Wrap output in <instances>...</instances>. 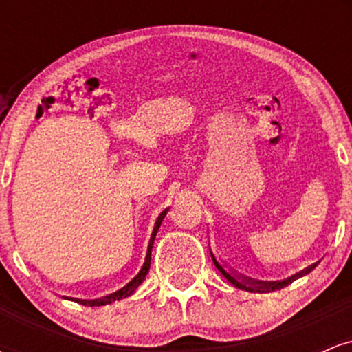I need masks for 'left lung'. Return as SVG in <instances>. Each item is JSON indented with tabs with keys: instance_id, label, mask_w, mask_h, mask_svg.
<instances>
[{
	"instance_id": "1",
	"label": "left lung",
	"mask_w": 352,
	"mask_h": 352,
	"mask_svg": "<svg viewBox=\"0 0 352 352\" xmlns=\"http://www.w3.org/2000/svg\"><path fill=\"white\" fill-rule=\"evenodd\" d=\"M210 253H212V252H210ZM212 258H213V263H215L217 268L220 270V273L223 274V276L227 278V280L232 283L233 286H236V288H240V289H245V292H252V293H270V292H276V289L285 288V286H288L289 283H293L294 280H298V278L308 274L311 270H313L314 266L318 265V263L311 265L306 270H302V272L293 274L292 278H286V280H283V281H254V280H252V278H240V276H236V274H235V276H232V274L225 272L223 266L218 263L213 254H212Z\"/></svg>"
}]
</instances>
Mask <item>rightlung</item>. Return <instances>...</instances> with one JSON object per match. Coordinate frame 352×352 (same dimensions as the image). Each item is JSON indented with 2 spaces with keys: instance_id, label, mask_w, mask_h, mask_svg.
Here are the masks:
<instances>
[{
  "instance_id": "add662e5",
  "label": "right lung",
  "mask_w": 352,
  "mask_h": 352,
  "mask_svg": "<svg viewBox=\"0 0 352 352\" xmlns=\"http://www.w3.org/2000/svg\"><path fill=\"white\" fill-rule=\"evenodd\" d=\"M165 215H167V210H164V212L160 213V215H159V218H157L155 227H153V232H152V236H151V241H148V248H147V256H145V263H144L142 270H140L139 274H137V276L134 278V280H132L131 283H127V285H125L124 288H120L119 292H116V293H112V294H107V296L99 298V300H91V301H87V300H76V302H79V305H84V306H91V308H92V306H104V305H111V302L119 301V300H122V298L131 296V294L134 293L135 289H137V286H139L140 283H142V281L145 280V274L148 273V268H151L152 245H153V240H155L157 232H159L160 225H162V220H164V217H165Z\"/></svg>"
}]
</instances>
